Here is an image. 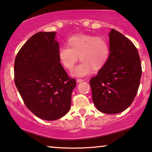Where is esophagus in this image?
Listing matches in <instances>:
<instances>
[{"label": "esophagus", "instance_id": "esophagus-1", "mask_svg": "<svg viewBox=\"0 0 152 152\" xmlns=\"http://www.w3.org/2000/svg\"><path fill=\"white\" fill-rule=\"evenodd\" d=\"M83 81H84V80H83V79H81V78H78V79H77V83H82V82H83Z\"/></svg>", "mask_w": 152, "mask_h": 152}]
</instances>
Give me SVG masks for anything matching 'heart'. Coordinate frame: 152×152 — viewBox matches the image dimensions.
Wrapping results in <instances>:
<instances>
[{
    "mask_svg": "<svg viewBox=\"0 0 152 152\" xmlns=\"http://www.w3.org/2000/svg\"><path fill=\"white\" fill-rule=\"evenodd\" d=\"M67 48L58 50V57L64 68L71 71L78 61H81L72 72L74 76L88 75L93 69L99 71L107 63L110 56L108 40L102 36L78 34L70 36L66 40Z\"/></svg>",
    "mask_w": 152,
    "mask_h": 152,
    "instance_id": "heart-1",
    "label": "heart"
}]
</instances>
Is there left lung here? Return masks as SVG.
<instances>
[{
	"label": "left lung",
	"mask_w": 152,
	"mask_h": 152,
	"mask_svg": "<svg viewBox=\"0 0 152 152\" xmlns=\"http://www.w3.org/2000/svg\"><path fill=\"white\" fill-rule=\"evenodd\" d=\"M110 56L106 65L89 80L92 100L100 112L115 114L131 105L142 74L138 50L131 40L112 29Z\"/></svg>",
	"instance_id": "obj_1"
}]
</instances>
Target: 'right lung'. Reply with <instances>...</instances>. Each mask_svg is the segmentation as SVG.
I'll list each match as a JSON object with an SVG mask.
<instances>
[{
  "mask_svg": "<svg viewBox=\"0 0 152 152\" xmlns=\"http://www.w3.org/2000/svg\"><path fill=\"white\" fill-rule=\"evenodd\" d=\"M56 32H38L23 45L14 62V82L27 107L46 121L69 112L76 85L60 63Z\"/></svg>",
  "mask_w": 152,
  "mask_h": 152,
  "instance_id": "1",
  "label": "right lung"
}]
</instances>
